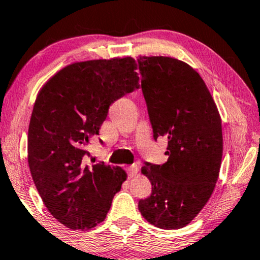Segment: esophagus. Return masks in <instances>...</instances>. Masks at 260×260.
I'll return each mask as SVG.
<instances>
[{"mask_svg":"<svg viewBox=\"0 0 260 260\" xmlns=\"http://www.w3.org/2000/svg\"><path fill=\"white\" fill-rule=\"evenodd\" d=\"M127 173H129V176L133 177L136 175V174L138 173V166L137 165H133L130 166L129 168H127Z\"/></svg>","mask_w":260,"mask_h":260,"instance_id":"34e87169","label":"esophagus"}]
</instances>
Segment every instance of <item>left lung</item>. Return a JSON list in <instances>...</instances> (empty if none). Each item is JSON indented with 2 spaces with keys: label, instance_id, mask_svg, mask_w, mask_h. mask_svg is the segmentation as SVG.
I'll use <instances>...</instances> for the list:
<instances>
[{
  "label": "left lung",
  "instance_id": "left-lung-1",
  "mask_svg": "<svg viewBox=\"0 0 260 260\" xmlns=\"http://www.w3.org/2000/svg\"><path fill=\"white\" fill-rule=\"evenodd\" d=\"M137 61L154 138L168 140L169 156L162 166L142 167L152 189L138 209L158 229H182L207 204L218 181L221 118L204 79L187 62L162 55Z\"/></svg>",
  "mask_w": 260,
  "mask_h": 260
}]
</instances>
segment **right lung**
<instances>
[{"label": "right lung", "mask_w": 260, "mask_h": 260, "mask_svg": "<svg viewBox=\"0 0 260 260\" xmlns=\"http://www.w3.org/2000/svg\"><path fill=\"white\" fill-rule=\"evenodd\" d=\"M131 56L73 62L40 88L28 129V165L49 213L71 230L106 218L127 174L120 167L85 165L109 106L140 87Z\"/></svg>", "instance_id": "right-lung-1"}]
</instances>
